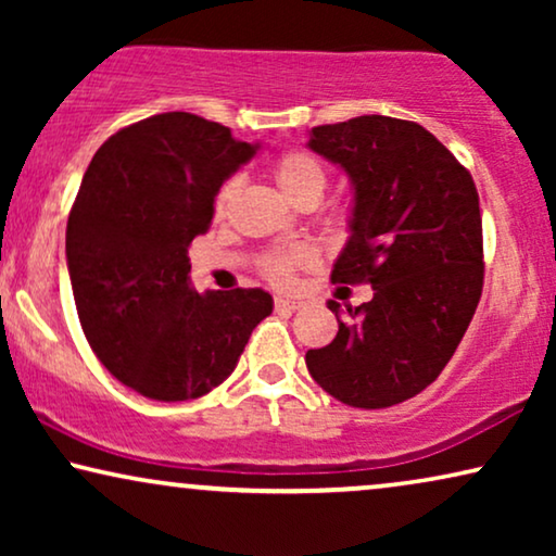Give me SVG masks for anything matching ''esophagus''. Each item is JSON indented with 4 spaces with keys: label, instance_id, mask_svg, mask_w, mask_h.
I'll return each mask as SVG.
<instances>
[{
    "label": "esophagus",
    "instance_id": "34e87169",
    "mask_svg": "<svg viewBox=\"0 0 556 556\" xmlns=\"http://www.w3.org/2000/svg\"><path fill=\"white\" fill-rule=\"evenodd\" d=\"M301 306H303V303L295 301V299H283V295H278V299H276V311H295Z\"/></svg>",
    "mask_w": 556,
    "mask_h": 556
}]
</instances>
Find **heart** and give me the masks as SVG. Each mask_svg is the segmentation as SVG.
Segmentation results:
<instances>
[{
	"instance_id": "1",
	"label": "heart",
	"mask_w": 556,
	"mask_h": 556,
	"mask_svg": "<svg viewBox=\"0 0 556 556\" xmlns=\"http://www.w3.org/2000/svg\"><path fill=\"white\" fill-rule=\"evenodd\" d=\"M273 174H276L278 187L283 189V194L291 202H301L303 197H318V200H321L324 187H326V169L314 154H308V151L291 149L286 151V154H280L276 159V166H273ZM232 194H235V181H227L217 194V212H223L227 207V202L232 200ZM308 263H311L308 250L293 248V250H283V253H273L265 257L263 270L273 283L286 286L291 283L293 270L299 268V265H308Z\"/></svg>"
}]
</instances>
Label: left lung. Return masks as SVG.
Returning <instances> with one entry per match:
<instances>
[{
  "label": "left lung",
  "instance_id": "obj_1",
  "mask_svg": "<svg viewBox=\"0 0 556 556\" xmlns=\"http://www.w3.org/2000/svg\"><path fill=\"white\" fill-rule=\"evenodd\" d=\"M311 151L352 181L349 240L333 283H369L341 308L337 339L308 349L311 377L352 407L400 405L435 382L483 291V225L466 166L413 121L359 116L311 128Z\"/></svg>",
  "mask_w": 556,
  "mask_h": 556
}]
</instances>
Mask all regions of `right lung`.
Here are the masks:
<instances>
[{
  "mask_svg": "<svg viewBox=\"0 0 556 556\" xmlns=\"http://www.w3.org/2000/svg\"><path fill=\"white\" fill-rule=\"evenodd\" d=\"M261 143L172 111L121 128L83 174L65 257L83 333L118 382L159 402L223 384L273 314L263 288L197 293L187 248L207 232L225 179Z\"/></svg>",
  "mask_w": 556,
  "mask_h": 556,
  "instance_id": "right-lung-1",
  "label": "right lung"
}]
</instances>
